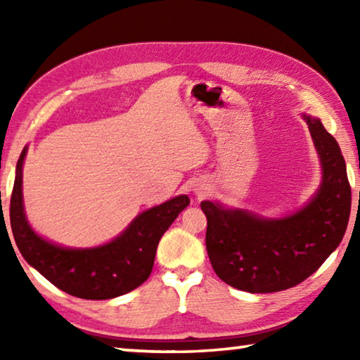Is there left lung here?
<instances>
[{
	"label": "left lung",
	"instance_id": "8db88e82",
	"mask_svg": "<svg viewBox=\"0 0 360 360\" xmlns=\"http://www.w3.org/2000/svg\"><path fill=\"white\" fill-rule=\"evenodd\" d=\"M321 158L322 182L304 208L283 219L202 202L206 251L224 283L252 294L290 289L311 276L343 240L351 186L340 146L319 119L303 115Z\"/></svg>",
	"mask_w": 360,
	"mask_h": 360
}]
</instances>
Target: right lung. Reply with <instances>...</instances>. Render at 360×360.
<instances>
[{
    "label": "right lung",
    "mask_w": 360,
    "mask_h": 360,
    "mask_svg": "<svg viewBox=\"0 0 360 360\" xmlns=\"http://www.w3.org/2000/svg\"><path fill=\"white\" fill-rule=\"evenodd\" d=\"M25 155L27 148L17 162L9 208L11 229L23 259L58 289L85 300H108L141 285L154 266L162 235L191 203L187 195L141 212L106 245L90 249L62 248L36 235L25 217L22 200Z\"/></svg>",
    "instance_id": "obj_1"
}]
</instances>
